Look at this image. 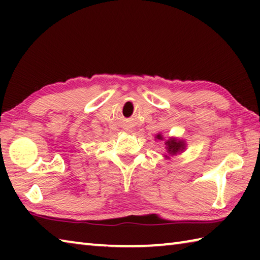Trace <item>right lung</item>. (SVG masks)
I'll return each instance as SVG.
<instances>
[{
    "mask_svg": "<svg viewBox=\"0 0 260 260\" xmlns=\"http://www.w3.org/2000/svg\"><path fill=\"white\" fill-rule=\"evenodd\" d=\"M157 139L162 140V136L160 134L157 135ZM166 146H167V151H169V153H172V155H175L178 151L182 150V149L184 148L183 142H180V141H177L174 139H171L167 141Z\"/></svg>",
    "mask_w": 260,
    "mask_h": 260,
    "instance_id": "add662e5",
    "label": "right lung"
}]
</instances>
